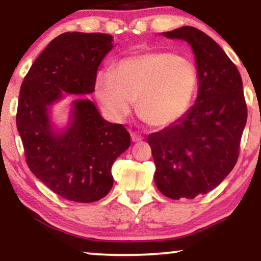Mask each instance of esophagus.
Wrapping results in <instances>:
<instances>
[{"mask_svg": "<svg viewBox=\"0 0 261 261\" xmlns=\"http://www.w3.org/2000/svg\"><path fill=\"white\" fill-rule=\"evenodd\" d=\"M142 140H143V137L141 136V135L131 133V141H133V142H139V141H142Z\"/></svg>", "mask_w": 261, "mask_h": 261, "instance_id": "34e87169", "label": "esophagus"}]
</instances>
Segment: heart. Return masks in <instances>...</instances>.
I'll use <instances>...</instances> for the list:
<instances>
[{
    "label": "heart",
    "mask_w": 261,
    "mask_h": 261,
    "mask_svg": "<svg viewBox=\"0 0 261 261\" xmlns=\"http://www.w3.org/2000/svg\"><path fill=\"white\" fill-rule=\"evenodd\" d=\"M197 86V73L187 58L164 51L135 54L121 59L115 71L100 70L95 77V95L115 120L137 110L157 128L180 120L190 108Z\"/></svg>",
    "instance_id": "heart-1"
}]
</instances>
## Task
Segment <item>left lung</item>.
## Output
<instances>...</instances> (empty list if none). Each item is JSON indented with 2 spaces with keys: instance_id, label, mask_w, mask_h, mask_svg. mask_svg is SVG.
Here are the masks:
<instances>
[{
  "instance_id": "left-lung-1",
  "label": "left lung",
  "mask_w": 261,
  "mask_h": 261,
  "mask_svg": "<svg viewBox=\"0 0 261 261\" xmlns=\"http://www.w3.org/2000/svg\"><path fill=\"white\" fill-rule=\"evenodd\" d=\"M162 35L190 45L199 91L180 120L147 137L154 182L170 199H194L218 187L236 166L247 124L243 82L222 47L200 29L187 25Z\"/></svg>"
}]
</instances>
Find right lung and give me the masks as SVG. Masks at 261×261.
<instances>
[{
  "mask_svg": "<svg viewBox=\"0 0 261 261\" xmlns=\"http://www.w3.org/2000/svg\"><path fill=\"white\" fill-rule=\"evenodd\" d=\"M114 47L101 33H64L50 41L23 81L17 128L32 173L66 200L94 202L113 188L112 166L130 147V134L104 120L92 100L73 99L59 127L53 106L67 94L94 92L100 62Z\"/></svg>",
  "mask_w": 261,
  "mask_h": 261,
  "instance_id": "add662e5",
  "label": "right lung"
}]
</instances>
